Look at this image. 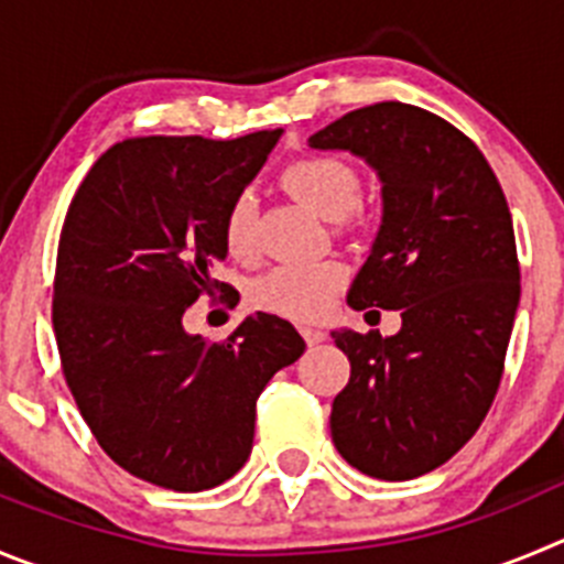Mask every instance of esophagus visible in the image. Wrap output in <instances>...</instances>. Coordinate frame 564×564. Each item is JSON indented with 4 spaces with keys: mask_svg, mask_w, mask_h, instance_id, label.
Returning a JSON list of instances; mask_svg holds the SVG:
<instances>
[{
    "mask_svg": "<svg viewBox=\"0 0 564 564\" xmlns=\"http://www.w3.org/2000/svg\"><path fill=\"white\" fill-rule=\"evenodd\" d=\"M303 339H306L308 347H314V345H323L325 334H323V330H317V328H303Z\"/></svg>",
    "mask_w": 564,
    "mask_h": 564,
    "instance_id": "obj_1",
    "label": "esophagus"
}]
</instances>
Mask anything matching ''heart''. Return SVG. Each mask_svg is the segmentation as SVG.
Returning a JSON list of instances; mask_svg holds the SVG:
<instances>
[{
    "label": "heart",
    "mask_w": 564,
    "mask_h": 564,
    "mask_svg": "<svg viewBox=\"0 0 564 564\" xmlns=\"http://www.w3.org/2000/svg\"><path fill=\"white\" fill-rule=\"evenodd\" d=\"M281 183L292 197L317 210L325 219L345 223L361 199V175L354 163L336 155H303L286 163ZM223 239L234 258H250L258 247L256 197L236 192L223 217ZM347 272L339 261H306V264H281L258 278L252 297L261 308L281 317L312 323L334 303Z\"/></svg>",
    "instance_id": "b5f03b06"
}]
</instances>
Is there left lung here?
Masks as SVG:
<instances>
[{
	"label": "left lung",
	"instance_id": "left-lung-1",
	"mask_svg": "<svg viewBox=\"0 0 564 564\" xmlns=\"http://www.w3.org/2000/svg\"><path fill=\"white\" fill-rule=\"evenodd\" d=\"M308 144L378 170L383 223L347 306L403 319L387 339L330 334L350 361L330 436L356 470L409 481L445 465L496 401L520 300L512 214L481 150L417 105L350 110Z\"/></svg>",
	"mask_w": 564,
	"mask_h": 564
}]
</instances>
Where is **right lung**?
Listing matches in <instances>:
<instances>
[{"label": "right lung", "instance_id": "add662e5", "mask_svg": "<svg viewBox=\"0 0 564 564\" xmlns=\"http://www.w3.org/2000/svg\"><path fill=\"white\" fill-rule=\"evenodd\" d=\"M281 130L241 139L135 135L83 177L57 241L52 325L63 378L99 448L135 478L199 492L241 470L256 401L306 350L292 323L256 312L228 339L183 314L228 283L223 217Z\"/></svg>", "mask_w": 564, "mask_h": 564}]
</instances>
